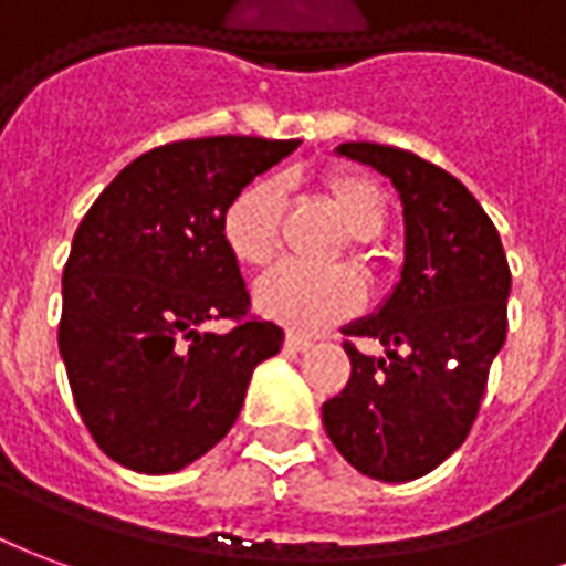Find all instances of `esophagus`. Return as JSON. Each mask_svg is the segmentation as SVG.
Masks as SVG:
<instances>
[{
    "mask_svg": "<svg viewBox=\"0 0 566 566\" xmlns=\"http://www.w3.org/2000/svg\"><path fill=\"white\" fill-rule=\"evenodd\" d=\"M286 346H289V349H295V353H304V349H311L313 340H311V337H304V334L289 332L286 334Z\"/></svg>",
    "mask_w": 566,
    "mask_h": 566,
    "instance_id": "34e87169",
    "label": "esophagus"
}]
</instances>
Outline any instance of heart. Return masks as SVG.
Wrapping results in <instances>:
<instances>
[{"label": "heart", "instance_id": "b5f03b06", "mask_svg": "<svg viewBox=\"0 0 566 566\" xmlns=\"http://www.w3.org/2000/svg\"><path fill=\"white\" fill-rule=\"evenodd\" d=\"M346 229V259L374 277L379 271V232L389 222V201L377 180L358 171H334L323 180ZM222 238L232 255L247 268H265L283 247V184L277 177L255 180L232 198L222 213ZM259 311L292 332H319L346 319L361 304V283L346 265L311 271L301 265H280L255 286Z\"/></svg>", "mask_w": 566, "mask_h": 566}]
</instances>
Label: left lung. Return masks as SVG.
<instances>
[{
	"mask_svg": "<svg viewBox=\"0 0 566 566\" xmlns=\"http://www.w3.org/2000/svg\"><path fill=\"white\" fill-rule=\"evenodd\" d=\"M337 150L391 177L403 201L401 283L379 313L344 328L349 382L323 403L337 452L370 480L410 482L455 452L480 416L506 340L510 265L501 234L470 189L401 147L346 142Z\"/></svg>",
	"mask_w": 566,
	"mask_h": 566,
	"instance_id": "left-lung-1",
	"label": "left lung"
}]
</instances>
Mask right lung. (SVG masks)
<instances>
[{
    "mask_svg": "<svg viewBox=\"0 0 566 566\" xmlns=\"http://www.w3.org/2000/svg\"><path fill=\"white\" fill-rule=\"evenodd\" d=\"M301 142L187 138L142 153L77 226L63 271L60 353L98 449L175 473L229 434L283 328L250 313L222 213ZM229 318L226 335L200 325Z\"/></svg>",
    "mask_w": 566,
    "mask_h": 566,
    "instance_id": "1",
    "label": "right lung"
}]
</instances>
